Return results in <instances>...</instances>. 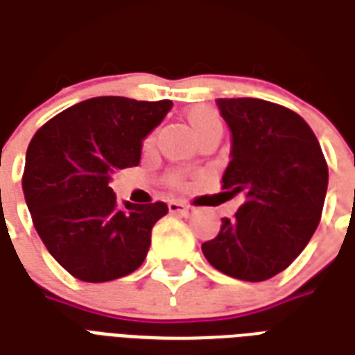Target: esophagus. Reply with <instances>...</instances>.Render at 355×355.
<instances>
[{"label": "esophagus", "instance_id": "34e87169", "mask_svg": "<svg viewBox=\"0 0 355 355\" xmlns=\"http://www.w3.org/2000/svg\"><path fill=\"white\" fill-rule=\"evenodd\" d=\"M169 211L173 215H182V216H188L192 213L193 209L190 205H186L182 201H169Z\"/></svg>", "mask_w": 355, "mask_h": 355}]
</instances>
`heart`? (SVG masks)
Listing matches in <instances>:
<instances>
[{
	"mask_svg": "<svg viewBox=\"0 0 355 355\" xmlns=\"http://www.w3.org/2000/svg\"><path fill=\"white\" fill-rule=\"evenodd\" d=\"M186 119H188V125H190V129H192L193 137L200 135L201 131H205V129H211V127H220V117H218V114H216L215 110L207 108V106L192 108L186 114ZM148 144H152V137H148L146 139V146ZM171 184H182V182H180V177H178V175H173V177H171Z\"/></svg>",
	"mask_w": 355,
	"mask_h": 355,
	"instance_id": "obj_1",
	"label": "heart"
}]
</instances>
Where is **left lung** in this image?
Returning <instances> with one entry per match:
<instances>
[{"label":"left lung","mask_w":355,"mask_h":355,"mask_svg":"<svg viewBox=\"0 0 355 355\" xmlns=\"http://www.w3.org/2000/svg\"><path fill=\"white\" fill-rule=\"evenodd\" d=\"M216 106L232 132L223 190L245 201L201 251L223 274L264 282L289 266L318 228L327 163L295 112L261 98H216Z\"/></svg>","instance_id":"1"}]
</instances>
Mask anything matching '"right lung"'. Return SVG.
I'll return each instance as SVG.
<instances>
[{
	"label": "right lung",
	"mask_w": 355,
	"mask_h": 355,
	"mask_svg": "<svg viewBox=\"0 0 355 355\" xmlns=\"http://www.w3.org/2000/svg\"><path fill=\"white\" fill-rule=\"evenodd\" d=\"M171 108V101L96 96L60 112L30 142L22 190L35 230L81 282H112L146 259L167 205H119L110 180L139 165L142 140Z\"/></svg>",
	"instance_id": "add662e5"
}]
</instances>
